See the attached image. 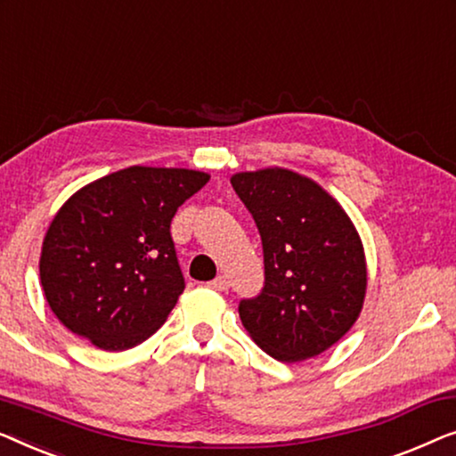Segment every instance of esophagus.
Listing matches in <instances>:
<instances>
[{
	"mask_svg": "<svg viewBox=\"0 0 456 456\" xmlns=\"http://www.w3.org/2000/svg\"><path fill=\"white\" fill-rule=\"evenodd\" d=\"M208 285L213 287V289H216V291H227L229 289V279L223 277V274H221V277H216L215 281H210Z\"/></svg>",
	"mask_w": 456,
	"mask_h": 456,
	"instance_id": "1",
	"label": "esophagus"
}]
</instances>
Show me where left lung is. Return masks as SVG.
Listing matches in <instances>:
<instances>
[{"label": "left lung", "instance_id": "1", "mask_svg": "<svg viewBox=\"0 0 456 456\" xmlns=\"http://www.w3.org/2000/svg\"><path fill=\"white\" fill-rule=\"evenodd\" d=\"M231 185L265 252V287L240 301L241 324L279 362L320 355L363 307L368 271L354 223L329 191L289 169L235 173Z\"/></svg>", "mask_w": 456, "mask_h": 456}]
</instances>
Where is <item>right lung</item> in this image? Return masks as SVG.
<instances>
[{
  "instance_id": "1",
  "label": "right lung",
  "mask_w": 456,
  "mask_h": 456,
  "mask_svg": "<svg viewBox=\"0 0 456 456\" xmlns=\"http://www.w3.org/2000/svg\"><path fill=\"white\" fill-rule=\"evenodd\" d=\"M208 179L136 165L76 191L51 221L38 262L57 320L102 351L155 335L185 289L171 221Z\"/></svg>"
}]
</instances>
